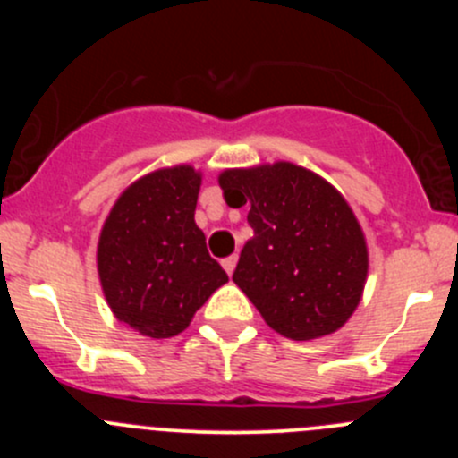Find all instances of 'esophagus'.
<instances>
[{
  "label": "esophagus",
  "mask_w": 458,
  "mask_h": 458,
  "mask_svg": "<svg viewBox=\"0 0 458 458\" xmlns=\"http://www.w3.org/2000/svg\"><path fill=\"white\" fill-rule=\"evenodd\" d=\"M221 266H224V270L228 272V275H233V272H234V266H237V255L225 257L224 261H221Z\"/></svg>",
  "instance_id": "esophagus-1"
}]
</instances>
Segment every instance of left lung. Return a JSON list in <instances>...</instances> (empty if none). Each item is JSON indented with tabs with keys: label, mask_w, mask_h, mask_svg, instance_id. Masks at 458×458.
Segmentation results:
<instances>
[{
	"label": "left lung",
	"mask_w": 458,
	"mask_h": 458,
	"mask_svg": "<svg viewBox=\"0 0 458 458\" xmlns=\"http://www.w3.org/2000/svg\"><path fill=\"white\" fill-rule=\"evenodd\" d=\"M225 201L248 203L255 234L233 281L279 335L310 341L339 330L361 301L368 246L335 186L290 161L219 174Z\"/></svg>",
	"instance_id": "left-lung-1"
}]
</instances>
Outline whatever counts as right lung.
Masks as SVG:
<instances>
[{"instance_id":"1","label":"right lung","mask_w":458,"mask_h":458,"mask_svg":"<svg viewBox=\"0 0 458 458\" xmlns=\"http://www.w3.org/2000/svg\"><path fill=\"white\" fill-rule=\"evenodd\" d=\"M201 173L161 168L114 201L97 246L101 290L113 315L150 339H168L228 281L195 224Z\"/></svg>"}]
</instances>
